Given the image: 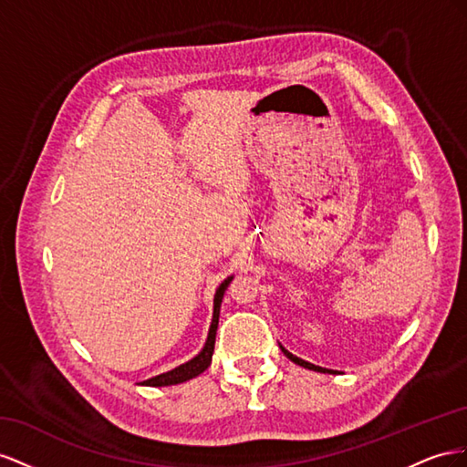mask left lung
Segmentation results:
<instances>
[{
    "label": "left lung",
    "instance_id": "obj_1",
    "mask_svg": "<svg viewBox=\"0 0 467 467\" xmlns=\"http://www.w3.org/2000/svg\"><path fill=\"white\" fill-rule=\"evenodd\" d=\"M279 348H282V352L291 359L293 364H297V366H301V368H307V369H313V371H321V374H340V371H337V369H327V368H321V366H315V364H311V362H305L303 358L293 356L289 350H285L282 344H279Z\"/></svg>",
    "mask_w": 467,
    "mask_h": 467
}]
</instances>
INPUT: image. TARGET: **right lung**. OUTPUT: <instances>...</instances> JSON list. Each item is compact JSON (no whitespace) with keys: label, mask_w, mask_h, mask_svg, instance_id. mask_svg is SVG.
<instances>
[{"label":"right lung","mask_w":467,"mask_h":467,"mask_svg":"<svg viewBox=\"0 0 467 467\" xmlns=\"http://www.w3.org/2000/svg\"><path fill=\"white\" fill-rule=\"evenodd\" d=\"M234 275H229L224 282L217 287L215 291V299H213V318H211V327H209V335L205 340V346L202 348L197 356H193L190 362H185L174 369L166 371V374L154 376L150 379L140 381V385H149V388H166V385H178L188 379L197 378L199 374L211 366V358H213V350H215V337H217V327H219V313H221V303H223V296L226 287L233 282Z\"/></svg>","instance_id":"add662e5"}]
</instances>
